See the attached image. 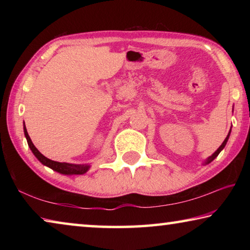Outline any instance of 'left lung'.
<instances>
[{
	"instance_id": "obj_1",
	"label": "left lung",
	"mask_w": 250,
	"mask_h": 250,
	"mask_svg": "<svg viewBox=\"0 0 250 250\" xmlns=\"http://www.w3.org/2000/svg\"><path fill=\"white\" fill-rule=\"evenodd\" d=\"M229 135H230V130H229V132H228V134H227V137H226V139L225 140H224V142L222 143V146L218 147V149L214 152L213 154H211L210 156H208V158H207L205 161H204V166H206V164H208V163H210L211 161H213L215 158H217V155L221 153V151L224 149V147H225V146H226V143H227V141H228V139H229Z\"/></svg>"
}]
</instances>
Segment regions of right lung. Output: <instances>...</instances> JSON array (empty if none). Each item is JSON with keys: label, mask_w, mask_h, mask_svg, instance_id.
<instances>
[{"label": "right lung", "mask_w": 250, "mask_h": 250, "mask_svg": "<svg viewBox=\"0 0 250 250\" xmlns=\"http://www.w3.org/2000/svg\"><path fill=\"white\" fill-rule=\"evenodd\" d=\"M24 134H25V138H26V140H27L29 149H31L33 152V154L35 155L36 159L39 160L42 164H44L45 167H48L52 168V170L61 173V174H64V175L84 174V173L88 172V170L90 168V164H73V163H66V162H56V161H53L48 158H46V156L42 154L41 152L36 149L35 146L33 145L31 138H29V135L27 133L25 124H24Z\"/></svg>", "instance_id": "right-lung-1"}]
</instances>
